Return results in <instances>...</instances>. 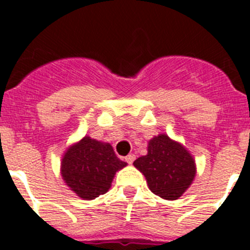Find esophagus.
<instances>
[{
  "mask_svg": "<svg viewBox=\"0 0 250 250\" xmlns=\"http://www.w3.org/2000/svg\"><path fill=\"white\" fill-rule=\"evenodd\" d=\"M134 160H135V155H134V154H129V155L125 158V161H126L127 164H132V163H134Z\"/></svg>",
  "mask_w": 250,
  "mask_h": 250,
  "instance_id": "34e87169",
  "label": "esophagus"
}]
</instances>
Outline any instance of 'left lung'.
I'll return each mask as SVG.
<instances>
[{
  "mask_svg": "<svg viewBox=\"0 0 250 250\" xmlns=\"http://www.w3.org/2000/svg\"><path fill=\"white\" fill-rule=\"evenodd\" d=\"M134 167L144 174L150 190L167 200L180 198L196 174L190 152L165 134L149 141L147 154L136 159Z\"/></svg>",
  "mask_w": 250,
  "mask_h": 250,
  "instance_id": "1",
  "label": "left lung"
}]
</instances>
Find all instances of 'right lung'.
<instances>
[{
    "label": "right lung",
    "mask_w": 250,
    "mask_h": 250,
    "mask_svg": "<svg viewBox=\"0 0 250 250\" xmlns=\"http://www.w3.org/2000/svg\"><path fill=\"white\" fill-rule=\"evenodd\" d=\"M126 167L109 143L85 136L65 151L61 175L70 189L83 200L107 193L116 171Z\"/></svg>",
    "instance_id": "1"
}]
</instances>
